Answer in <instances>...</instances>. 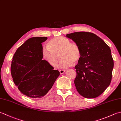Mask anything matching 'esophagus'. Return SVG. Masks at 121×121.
Segmentation results:
<instances>
[{
  "mask_svg": "<svg viewBox=\"0 0 121 121\" xmlns=\"http://www.w3.org/2000/svg\"><path fill=\"white\" fill-rule=\"evenodd\" d=\"M65 70H59V72H60V73L61 74H63V73H65Z\"/></svg>",
  "mask_w": 121,
  "mask_h": 121,
  "instance_id": "1",
  "label": "esophagus"
}]
</instances>
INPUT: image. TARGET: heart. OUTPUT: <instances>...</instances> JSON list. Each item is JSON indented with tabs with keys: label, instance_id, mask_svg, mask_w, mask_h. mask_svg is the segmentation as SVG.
Returning a JSON list of instances; mask_svg holds the SVG:
<instances>
[{
	"label": "heart",
	"instance_id": "b5f03b06",
	"mask_svg": "<svg viewBox=\"0 0 121 121\" xmlns=\"http://www.w3.org/2000/svg\"><path fill=\"white\" fill-rule=\"evenodd\" d=\"M42 54L47 62L52 67L56 66L59 55L61 58L59 67L65 68L72 63L78 62L81 58V52L77 44L71 43L64 37H57L50 40L47 47H43Z\"/></svg>",
	"mask_w": 121,
	"mask_h": 121
}]
</instances>
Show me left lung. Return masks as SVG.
<instances>
[{
	"label": "left lung",
	"instance_id": "1",
	"mask_svg": "<svg viewBox=\"0 0 121 121\" xmlns=\"http://www.w3.org/2000/svg\"><path fill=\"white\" fill-rule=\"evenodd\" d=\"M79 47L81 56L75 66L74 84L78 92L86 98L100 95L112 80L114 61L108 45L98 35L89 32L66 35Z\"/></svg>",
	"mask_w": 121,
	"mask_h": 121
}]
</instances>
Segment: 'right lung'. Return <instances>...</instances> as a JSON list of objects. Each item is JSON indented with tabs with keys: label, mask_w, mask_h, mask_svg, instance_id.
Segmentation results:
<instances>
[{
	"label": "right lung",
	"mask_w": 121,
	"mask_h": 121,
	"mask_svg": "<svg viewBox=\"0 0 121 121\" xmlns=\"http://www.w3.org/2000/svg\"><path fill=\"white\" fill-rule=\"evenodd\" d=\"M47 37L28 39L17 50L11 64L13 81L21 93L40 98L51 89L60 72L42 60V42Z\"/></svg>",
	"instance_id": "obj_1"
}]
</instances>
